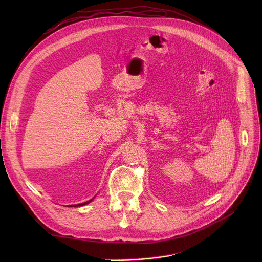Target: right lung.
Segmentation results:
<instances>
[{"label": "right lung", "instance_id": "add662e5", "mask_svg": "<svg viewBox=\"0 0 262 262\" xmlns=\"http://www.w3.org/2000/svg\"><path fill=\"white\" fill-rule=\"evenodd\" d=\"M93 199H94V198H93ZM93 199H91V200H89V201H87V202H84V203H80V204H75V205H68V206H70V207H80V206H85V205L89 204L90 202H92V201H93Z\"/></svg>", "mask_w": 262, "mask_h": 262}]
</instances>
